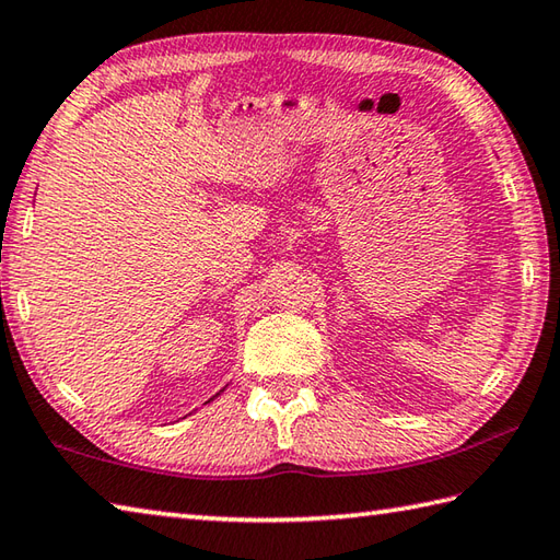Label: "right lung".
<instances>
[{
	"mask_svg": "<svg viewBox=\"0 0 560 560\" xmlns=\"http://www.w3.org/2000/svg\"><path fill=\"white\" fill-rule=\"evenodd\" d=\"M211 400H213V398H211Z\"/></svg>",
	"mask_w": 560,
	"mask_h": 560,
	"instance_id": "1",
	"label": "right lung"
}]
</instances>
